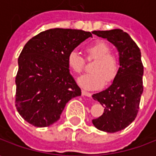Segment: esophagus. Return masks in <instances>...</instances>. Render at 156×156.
<instances>
[{
	"mask_svg": "<svg viewBox=\"0 0 156 156\" xmlns=\"http://www.w3.org/2000/svg\"><path fill=\"white\" fill-rule=\"evenodd\" d=\"M82 94L85 95V96H88V97H91L92 94L89 92L86 91V90H82Z\"/></svg>",
	"mask_w": 156,
	"mask_h": 156,
	"instance_id": "34e87169",
	"label": "esophagus"
}]
</instances>
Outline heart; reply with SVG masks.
Here are the masks:
<instances>
[{
  "instance_id": "1",
  "label": "heart",
  "mask_w": 156,
  "mask_h": 156,
  "mask_svg": "<svg viewBox=\"0 0 156 156\" xmlns=\"http://www.w3.org/2000/svg\"><path fill=\"white\" fill-rule=\"evenodd\" d=\"M111 48L105 41H96L85 48L86 59L94 60L91 66V72L78 78V83L86 88H98L105 82L111 83L117 76L119 69V58L112 52ZM67 62L69 68L74 73H81L84 68L85 60L76 51H71L68 55Z\"/></svg>"
}]
</instances>
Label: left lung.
Returning a JSON list of instances; mask_svg holds the SVG:
<instances>
[{"label":"left lung","mask_w":156,"mask_h":156,"mask_svg":"<svg viewBox=\"0 0 156 156\" xmlns=\"http://www.w3.org/2000/svg\"><path fill=\"white\" fill-rule=\"evenodd\" d=\"M94 34L107 38L119 52V69L107 89L93 95L105 110L100 117L93 119L98 129L115 133L129 126L135 119L143 93L144 67L140 50L127 32L121 29L94 31Z\"/></svg>","instance_id":"1"}]
</instances>
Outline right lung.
I'll return each mask as SVG.
<instances>
[{"label":"right lung","instance_id":"add662e5","mask_svg":"<svg viewBox=\"0 0 156 156\" xmlns=\"http://www.w3.org/2000/svg\"><path fill=\"white\" fill-rule=\"evenodd\" d=\"M91 32L49 29L29 40L18 58L16 108L27 122L48 127L60 119L66 104L81 95L69 73L68 53Z\"/></svg>","mask_w":156,"mask_h":156}]
</instances>
